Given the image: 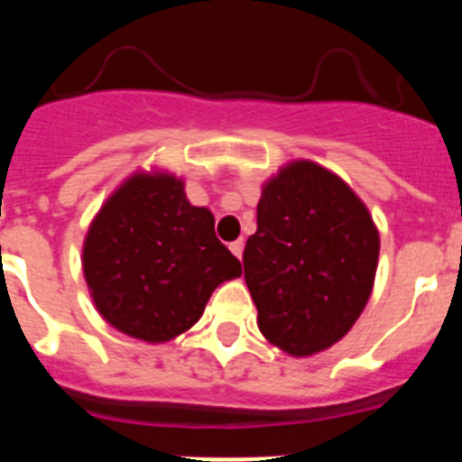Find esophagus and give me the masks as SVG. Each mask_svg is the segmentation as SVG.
<instances>
[{
	"label": "esophagus",
	"mask_w": 462,
	"mask_h": 462,
	"mask_svg": "<svg viewBox=\"0 0 462 462\" xmlns=\"http://www.w3.org/2000/svg\"><path fill=\"white\" fill-rule=\"evenodd\" d=\"M228 247H231V252H234V254L238 256V259H243V250H245V243H243V238H240V240H236V243H231V245H228Z\"/></svg>",
	"instance_id": "34e87169"
}]
</instances>
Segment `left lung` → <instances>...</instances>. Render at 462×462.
Returning a JSON list of instances; mask_svg holds the SVG:
<instances>
[{
  "instance_id": "obj_1",
  "label": "left lung",
  "mask_w": 462,
  "mask_h": 462,
  "mask_svg": "<svg viewBox=\"0 0 462 462\" xmlns=\"http://www.w3.org/2000/svg\"><path fill=\"white\" fill-rule=\"evenodd\" d=\"M379 231L333 171L298 159L263 185L243 254L256 324L289 356H312L349 333L373 293Z\"/></svg>"
}]
</instances>
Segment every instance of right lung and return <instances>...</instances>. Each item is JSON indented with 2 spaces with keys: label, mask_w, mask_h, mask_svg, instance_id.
Wrapping results in <instances>:
<instances>
[{
  "label": "right lung",
  "mask_w": 462,
  "mask_h": 462,
  "mask_svg": "<svg viewBox=\"0 0 462 462\" xmlns=\"http://www.w3.org/2000/svg\"><path fill=\"white\" fill-rule=\"evenodd\" d=\"M83 275L99 314L162 345L201 319L212 291L240 275L208 208L187 201L166 171H136L106 199L83 243Z\"/></svg>",
  "instance_id": "add662e5"
}]
</instances>
